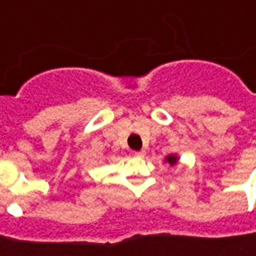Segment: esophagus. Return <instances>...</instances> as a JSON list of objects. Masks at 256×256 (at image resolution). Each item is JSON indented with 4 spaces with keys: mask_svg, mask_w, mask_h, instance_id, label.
Returning a JSON list of instances; mask_svg holds the SVG:
<instances>
[{
    "mask_svg": "<svg viewBox=\"0 0 256 256\" xmlns=\"http://www.w3.org/2000/svg\"><path fill=\"white\" fill-rule=\"evenodd\" d=\"M145 154H146V150H144V149L139 152H135V156H136V158H145Z\"/></svg>",
    "mask_w": 256,
    "mask_h": 256,
    "instance_id": "obj_1",
    "label": "esophagus"
}]
</instances>
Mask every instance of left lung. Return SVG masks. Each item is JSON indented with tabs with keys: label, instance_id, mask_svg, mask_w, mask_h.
Returning a JSON list of instances; mask_svg holds the SVG:
<instances>
[{
	"label": "left lung",
	"instance_id": "1",
	"mask_svg": "<svg viewBox=\"0 0 256 256\" xmlns=\"http://www.w3.org/2000/svg\"><path fill=\"white\" fill-rule=\"evenodd\" d=\"M164 162L166 163H168V164L172 166V167H174V166H177V163L180 162V158L174 153V154H168V156H166L164 158Z\"/></svg>",
	"mask_w": 256,
	"mask_h": 256
}]
</instances>
